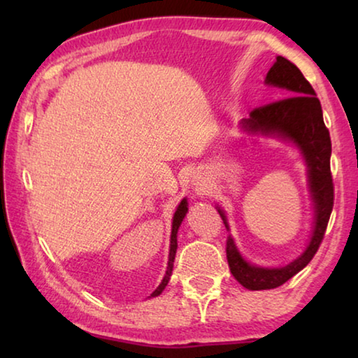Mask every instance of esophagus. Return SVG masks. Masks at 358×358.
Instances as JSON below:
<instances>
[{
	"label": "esophagus",
	"instance_id": "esophagus-1",
	"mask_svg": "<svg viewBox=\"0 0 358 358\" xmlns=\"http://www.w3.org/2000/svg\"><path fill=\"white\" fill-rule=\"evenodd\" d=\"M192 181H194V186H196V189H197V191H202V189H203L205 181H203L201 177H199V178H194Z\"/></svg>",
	"mask_w": 358,
	"mask_h": 358
}]
</instances>
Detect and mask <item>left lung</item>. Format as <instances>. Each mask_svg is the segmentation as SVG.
Masks as SVG:
<instances>
[{
    "instance_id": "1",
    "label": "left lung",
    "mask_w": 358,
    "mask_h": 358,
    "mask_svg": "<svg viewBox=\"0 0 358 358\" xmlns=\"http://www.w3.org/2000/svg\"><path fill=\"white\" fill-rule=\"evenodd\" d=\"M265 85L282 90V96L289 98L254 108L250 117L240 121V129L248 136L280 138L292 143L300 151L306 166L308 191L314 217L311 237L305 251L284 266H260L248 262L238 251L232 235H229L226 252L230 273L241 286L250 290L280 287L305 268L319 250L333 208L330 132L325 128L322 107L311 83L294 63L284 57H276V63L265 77ZM216 210L230 232L226 211L217 205Z\"/></svg>"
}]
</instances>
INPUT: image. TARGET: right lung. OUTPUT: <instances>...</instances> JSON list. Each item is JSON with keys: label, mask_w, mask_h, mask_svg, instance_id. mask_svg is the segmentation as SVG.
Listing matches in <instances>:
<instances>
[{"label": "right lung", "mask_w": 358, "mask_h": 358, "mask_svg": "<svg viewBox=\"0 0 358 358\" xmlns=\"http://www.w3.org/2000/svg\"><path fill=\"white\" fill-rule=\"evenodd\" d=\"M187 213V201L183 199V201L180 202V205L177 207V211H175L173 215V220H172V234H171V250H169V260H167V270H166V275L162 278V281L159 286L156 287V290L153 294L150 295V299H153V296H157L162 294V290L166 289L169 280H171L172 276V270H173V260H175V254H177V234H178V229L181 226V222H183L185 216Z\"/></svg>", "instance_id": "right-lung-1"}]
</instances>
